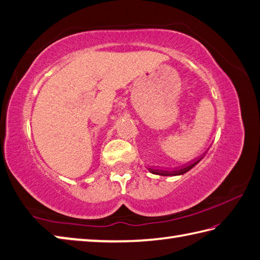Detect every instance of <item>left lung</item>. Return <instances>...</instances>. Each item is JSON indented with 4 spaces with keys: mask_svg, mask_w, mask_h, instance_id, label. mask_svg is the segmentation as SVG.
<instances>
[{
    "mask_svg": "<svg viewBox=\"0 0 260 260\" xmlns=\"http://www.w3.org/2000/svg\"><path fill=\"white\" fill-rule=\"evenodd\" d=\"M200 161H201V159L197 160V161H194V162H192V164H188V165H186L184 167L178 168V169L171 170V171H169V170H154V169H150V172H152V174H154V175H159V176H179V175H184V174H186L187 171H189L191 168H194Z\"/></svg>",
    "mask_w": 260,
    "mask_h": 260,
    "instance_id": "8db88e82",
    "label": "left lung"
}]
</instances>
